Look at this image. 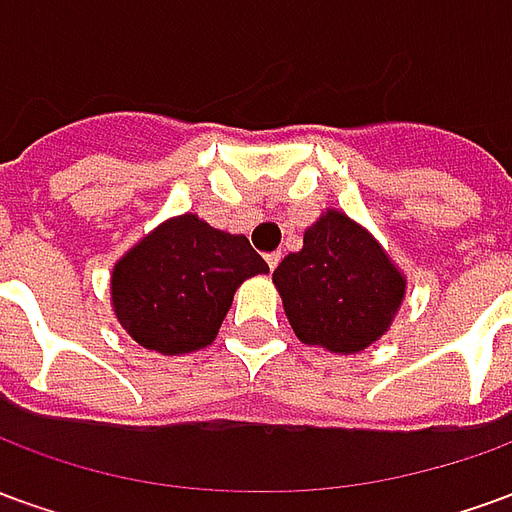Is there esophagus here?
Segmentation results:
<instances>
[{
  "label": "esophagus",
  "instance_id": "34e87169",
  "mask_svg": "<svg viewBox=\"0 0 512 512\" xmlns=\"http://www.w3.org/2000/svg\"><path fill=\"white\" fill-rule=\"evenodd\" d=\"M279 260H282V252H268V255H266V263H268V268H271V271L279 266Z\"/></svg>",
  "mask_w": 512,
  "mask_h": 512
}]
</instances>
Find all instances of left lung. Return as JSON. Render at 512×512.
I'll return each mask as SVG.
<instances>
[{"instance_id":"8db88e82","label":"left lung","mask_w":512,"mask_h":512,"mask_svg":"<svg viewBox=\"0 0 512 512\" xmlns=\"http://www.w3.org/2000/svg\"><path fill=\"white\" fill-rule=\"evenodd\" d=\"M274 285L301 343L332 354H359L381 340L406 299L403 271L337 208L304 230V246L279 263Z\"/></svg>"}]
</instances>
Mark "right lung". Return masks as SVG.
Masks as SVG:
<instances>
[{
	"label": "right lung",
	"instance_id": "obj_1",
	"mask_svg": "<svg viewBox=\"0 0 512 512\" xmlns=\"http://www.w3.org/2000/svg\"><path fill=\"white\" fill-rule=\"evenodd\" d=\"M246 235L180 213L136 241L112 268V310L131 340L164 356L211 345L235 290L266 274Z\"/></svg>",
	"mask_w": 512,
	"mask_h": 512
}]
</instances>
